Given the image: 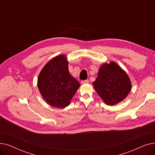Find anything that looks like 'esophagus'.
Wrapping results in <instances>:
<instances>
[{
    "instance_id": "obj_1",
    "label": "esophagus",
    "mask_w": 155,
    "mask_h": 155,
    "mask_svg": "<svg viewBox=\"0 0 155 155\" xmlns=\"http://www.w3.org/2000/svg\"><path fill=\"white\" fill-rule=\"evenodd\" d=\"M89 82V81L88 80H82V82H81V84H87Z\"/></svg>"
}]
</instances>
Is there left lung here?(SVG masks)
Here are the masks:
<instances>
[{
    "instance_id": "left-lung-1",
    "label": "left lung",
    "mask_w": 155,
    "mask_h": 155,
    "mask_svg": "<svg viewBox=\"0 0 155 155\" xmlns=\"http://www.w3.org/2000/svg\"><path fill=\"white\" fill-rule=\"evenodd\" d=\"M93 85L97 94L108 105L123 101L131 89V80L127 73L114 61L102 65Z\"/></svg>"
}]
</instances>
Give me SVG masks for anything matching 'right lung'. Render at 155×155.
Wrapping results in <instances>:
<instances>
[{
    "instance_id": "1",
    "label": "right lung",
    "mask_w": 155,
    "mask_h": 155,
    "mask_svg": "<svg viewBox=\"0 0 155 155\" xmlns=\"http://www.w3.org/2000/svg\"><path fill=\"white\" fill-rule=\"evenodd\" d=\"M68 65L66 56H56L45 65L38 76L39 91L46 102L53 107L64 108L69 105L80 86L71 76Z\"/></svg>"
}]
</instances>
